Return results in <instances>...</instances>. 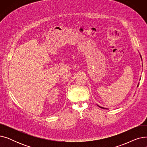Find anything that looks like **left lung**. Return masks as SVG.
<instances>
[{
  "label": "left lung",
  "instance_id": "left-lung-1",
  "mask_svg": "<svg viewBox=\"0 0 147 147\" xmlns=\"http://www.w3.org/2000/svg\"><path fill=\"white\" fill-rule=\"evenodd\" d=\"M138 85H139V84H138ZM98 107H99V106L98 105ZM100 107V108H101V109H105V108H103V107Z\"/></svg>",
  "mask_w": 147,
  "mask_h": 147
}]
</instances>
